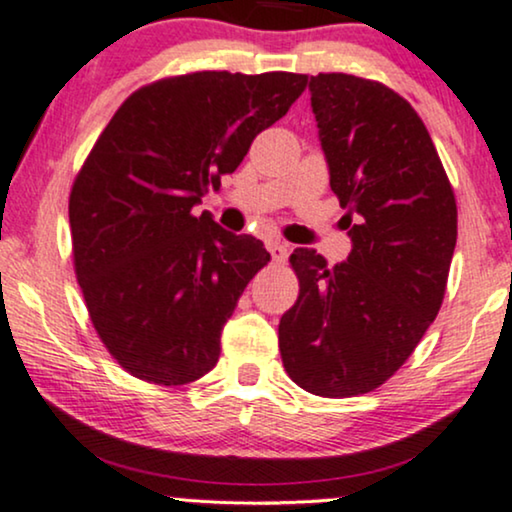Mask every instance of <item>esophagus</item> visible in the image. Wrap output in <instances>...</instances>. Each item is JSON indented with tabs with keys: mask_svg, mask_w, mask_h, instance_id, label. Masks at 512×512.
<instances>
[{
	"mask_svg": "<svg viewBox=\"0 0 512 512\" xmlns=\"http://www.w3.org/2000/svg\"><path fill=\"white\" fill-rule=\"evenodd\" d=\"M267 250H269L271 260H274V262H286V257H288V245L286 243L271 238V241H267Z\"/></svg>",
	"mask_w": 512,
	"mask_h": 512,
	"instance_id": "esophagus-1",
	"label": "esophagus"
}]
</instances>
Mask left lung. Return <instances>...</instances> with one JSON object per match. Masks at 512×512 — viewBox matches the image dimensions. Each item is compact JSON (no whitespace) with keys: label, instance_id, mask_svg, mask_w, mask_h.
<instances>
[{"label":"left lung","instance_id":"8db88e82","mask_svg":"<svg viewBox=\"0 0 512 512\" xmlns=\"http://www.w3.org/2000/svg\"><path fill=\"white\" fill-rule=\"evenodd\" d=\"M309 92L352 252L328 267L316 250L295 248L300 295L278 323V349L295 385L340 399L390 380L435 321L458 210L437 148L404 96L345 73H319Z\"/></svg>","mask_w":512,"mask_h":512}]
</instances>
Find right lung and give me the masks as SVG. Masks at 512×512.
I'll return each instance as SVG.
<instances>
[{"label":"right lung","instance_id":"right-lung-1","mask_svg":"<svg viewBox=\"0 0 512 512\" xmlns=\"http://www.w3.org/2000/svg\"><path fill=\"white\" fill-rule=\"evenodd\" d=\"M307 75H174L129 94L70 189L73 264L94 331L134 378L186 385L212 371L226 319L271 260L264 243L193 215Z\"/></svg>","mask_w":512,"mask_h":512}]
</instances>
